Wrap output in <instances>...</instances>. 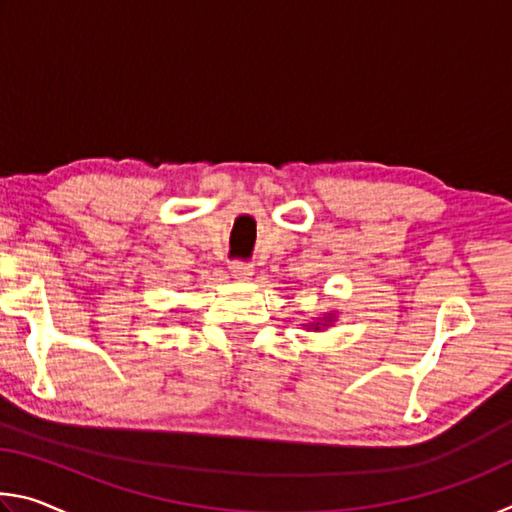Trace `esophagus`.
I'll use <instances>...</instances> for the list:
<instances>
[{"instance_id":"1","label":"esophagus","mask_w":512,"mask_h":512,"mask_svg":"<svg viewBox=\"0 0 512 512\" xmlns=\"http://www.w3.org/2000/svg\"><path fill=\"white\" fill-rule=\"evenodd\" d=\"M230 275L239 282H248V280H253L255 268L250 264H244V262H235V264H230Z\"/></svg>"}]
</instances>
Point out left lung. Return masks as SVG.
I'll list each match as a JSON object with an SVG mask.
<instances>
[{"label":"left lung","mask_w":512,"mask_h":512,"mask_svg":"<svg viewBox=\"0 0 512 512\" xmlns=\"http://www.w3.org/2000/svg\"><path fill=\"white\" fill-rule=\"evenodd\" d=\"M334 318H336V314H325L323 318H318L316 323H309L305 327H311V329H314V332H320V327H327V323H332Z\"/></svg>","instance_id":"1"}]
</instances>
